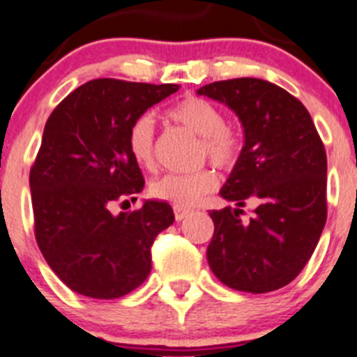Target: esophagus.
Segmentation results:
<instances>
[{"label": "esophagus", "instance_id": "1", "mask_svg": "<svg viewBox=\"0 0 357 357\" xmlns=\"http://www.w3.org/2000/svg\"><path fill=\"white\" fill-rule=\"evenodd\" d=\"M173 212H175V219L176 220H184L185 217L191 213V210L189 208H182V206H173Z\"/></svg>", "mask_w": 357, "mask_h": 357}]
</instances>
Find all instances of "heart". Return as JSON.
I'll use <instances>...</instances> for the list:
<instances>
[{
    "label": "heart",
    "instance_id": "1",
    "mask_svg": "<svg viewBox=\"0 0 357 357\" xmlns=\"http://www.w3.org/2000/svg\"><path fill=\"white\" fill-rule=\"evenodd\" d=\"M166 117L199 137V159L215 168L233 169L242 159L245 135L236 122L226 121L222 110L202 96H185L166 110ZM128 151L138 166L155 168V128L149 114H142L128 128ZM217 188V175L210 168L192 173H168L151 184L152 198L173 206H192Z\"/></svg>",
    "mask_w": 357,
    "mask_h": 357
}]
</instances>
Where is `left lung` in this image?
Wrapping results in <instances>:
<instances>
[{"label": "left lung", "instance_id": "8db88e82", "mask_svg": "<svg viewBox=\"0 0 357 357\" xmlns=\"http://www.w3.org/2000/svg\"><path fill=\"white\" fill-rule=\"evenodd\" d=\"M198 94L235 110L245 131L242 159L220 191L238 208L210 212V268L231 289H280L308 263L326 224L324 144L303 103L266 80H219ZM247 202L253 217L242 221Z\"/></svg>", "mask_w": 357, "mask_h": 357}]
</instances>
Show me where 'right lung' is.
Listing matches in <instances>:
<instances>
[{"label": "right lung", "mask_w": 357, "mask_h": 357, "mask_svg": "<svg viewBox=\"0 0 357 357\" xmlns=\"http://www.w3.org/2000/svg\"><path fill=\"white\" fill-rule=\"evenodd\" d=\"M176 84L96 79L68 94L47 119L29 172L35 238L54 273L75 293L114 300L151 273L152 243L173 224L168 203L145 202L114 215V203L144 191L128 151V128Z\"/></svg>", "instance_id": "add662e5"}]
</instances>
